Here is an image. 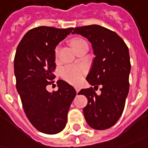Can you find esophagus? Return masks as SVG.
<instances>
[{
  "mask_svg": "<svg viewBox=\"0 0 148 148\" xmlns=\"http://www.w3.org/2000/svg\"><path fill=\"white\" fill-rule=\"evenodd\" d=\"M74 88H75V91H76V92H77V93H78V91H80V88H79L78 87H75Z\"/></svg>",
  "mask_w": 148,
  "mask_h": 148,
  "instance_id": "1",
  "label": "esophagus"
}]
</instances>
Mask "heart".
Returning <instances> with one entry per match:
<instances>
[{"mask_svg": "<svg viewBox=\"0 0 148 148\" xmlns=\"http://www.w3.org/2000/svg\"><path fill=\"white\" fill-rule=\"evenodd\" d=\"M86 45H87V42L81 38H74L70 41V45L74 49V51L77 50L78 48ZM59 52H60V47L58 46L55 49L56 57H57V56H58ZM85 73H86V69L84 67H82V66H66L61 70V77L65 80H66L67 82L73 83V84H77L79 82H81Z\"/></svg>", "mask_w": 148, "mask_h": 148, "instance_id": "heart-1", "label": "heart"}]
</instances>
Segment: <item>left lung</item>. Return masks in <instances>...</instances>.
Wrapping results in <instances>:
<instances>
[{
  "mask_svg": "<svg viewBox=\"0 0 148 148\" xmlns=\"http://www.w3.org/2000/svg\"><path fill=\"white\" fill-rule=\"evenodd\" d=\"M72 34L81 35L91 44L95 57L87 81L91 86H101L100 95L92 87L78 92L87 98L85 120L93 129H108L121 116L129 92L128 47L116 33L99 25L76 27Z\"/></svg>",
  "mask_w": 148,
  "mask_h": 148,
  "instance_id": "1",
  "label": "left lung"
}]
</instances>
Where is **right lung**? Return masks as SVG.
I'll list each match as a JSON object with an SVG mask.
<instances>
[{
	"label": "right lung",
	"mask_w": 148,
	"mask_h": 148,
	"mask_svg": "<svg viewBox=\"0 0 148 148\" xmlns=\"http://www.w3.org/2000/svg\"><path fill=\"white\" fill-rule=\"evenodd\" d=\"M73 30L33 28L25 34L16 50V87L24 112L36 129L47 134L59 133L66 127L67 113L76 95L74 87L63 80L57 82V91L46 89L55 78V49Z\"/></svg>",
	"instance_id": "right-lung-1"
}]
</instances>
